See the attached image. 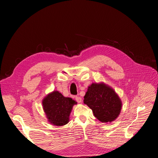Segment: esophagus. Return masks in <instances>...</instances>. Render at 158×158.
Wrapping results in <instances>:
<instances>
[{
	"label": "esophagus",
	"mask_w": 158,
	"mask_h": 158,
	"mask_svg": "<svg viewBox=\"0 0 158 158\" xmlns=\"http://www.w3.org/2000/svg\"><path fill=\"white\" fill-rule=\"evenodd\" d=\"M75 99H76V101L78 103H81V102H82V98H81L80 97L76 96L75 97Z\"/></svg>",
	"instance_id": "34e87169"
}]
</instances>
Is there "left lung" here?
<instances>
[{
  "mask_svg": "<svg viewBox=\"0 0 158 158\" xmlns=\"http://www.w3.org/2000/svg\"><path fill=\"white\" fill-rule=\"evenodd\" d=\"M84 98V103L92 110L95 117L102 123L114 121L120 114V98L111 87L103 82L89 85Z\"/></svg>",
  "mask_w": 158,
  "mask_h": 158,
  "instance_id": "1",
  "label": "left lung"
}]
</instances>
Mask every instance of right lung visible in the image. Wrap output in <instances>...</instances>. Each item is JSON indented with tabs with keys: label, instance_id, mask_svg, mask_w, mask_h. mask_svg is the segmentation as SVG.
I'll use <instances>...</instances> for the list:
<instances>
[{
	"label": "right lung",
	"instance_id": "1",
	"mask_svg": "<svg viewBox=\"0 0 158 158\" xmlns=\"http://www.w3.org/2000/svg\"><path fill=\"white\" fill-rule=\"evenodd\" d=\"M77 102L53 91L42 100V106L48 121L55 126H63L69 122L70 114Z\"/></svg>",
	"mask_w": 158,
	"mask_h": 158
}]
</instances>
